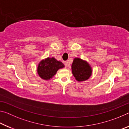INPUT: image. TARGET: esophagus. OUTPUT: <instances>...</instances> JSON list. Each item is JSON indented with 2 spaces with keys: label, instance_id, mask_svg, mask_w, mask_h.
Instances as JSON below:
<instances>
[{
  "label": "esophagus",
  "instance_id": "34e87169",
  "mask_svg": "<svg viewBox=\"0 0 129 129\" xmlns=\"http://www.w3.org/2000/svg\"><path fill=\"white\" fill-rule=\"evenodd\" d=\"M64 65H65V67H67L68 66H69V62L67 61H64Z\"/></svg>",
  "mask_w": 129,
  "mask_h": 129
}]
</instances>
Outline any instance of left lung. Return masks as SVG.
<instances>
[{
  "mask_svg": "<svg viewBox=\"0 0 129 129\" xmlns=\"http://www.w3.org/2000/svg\"><path fill=\"white\" fill-rule=\"evenodd\" d=\"M72 73L78 81L88 80L91 74V69L89 64L79 58H75L72 65Z\"/></svg>",
  "mask_w": 129,
  "mask_h": 129,
  "instance_id": "left-lung-1",
  "label": "left lung"
}]
</instances>
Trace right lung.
<instances>
[{
  "instance_id": "obj_1",
  "label": "right lung",
  "mask_w": 129,
  "mask_h": 129,
  "mask_svg": "<svg viewBox=\"0 0 129 129\" xmlns=\"http://www.w3.org/2000/svg\"><path fill=\"white\" fill-rule=\"evenodd\" d=\"M63 67H64V65L61 62L58 61L53 57H48L41 61L39 64L38 73L43 79L49 80L55 75L58 69Z\"/></svg>"
}]
</instances>
